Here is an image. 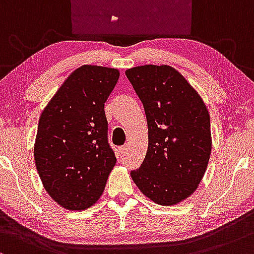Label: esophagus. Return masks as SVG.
I'll return each instance as SVG.
<instances>
[{
  "instance_id": "34e87169",
  "label": "esophagus",
  "mask_w": 254,
  "mask_h": 254,
  "mask_svg": "<svg viewBox=\"0 0 254 254\" xmlns=\"http://www.w3.org/2000/svg\"><path fill=\"white\" fill-rule=\"evenodd\" d=\"M126 151H127V145H125V146H121L119 149L120 155H125V153H126Z\"/></svg>"
}]
</instances>
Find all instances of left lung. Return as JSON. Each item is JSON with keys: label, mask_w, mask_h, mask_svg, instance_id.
<instances>
[{"label": "left lung", "mask_w": 254, "mask_h": 254, "mask_svg": "<svg viewBox=\"0 0 254 254\" xmlns=\"http://www.w3.org/2000/svg\"><path fill=\"white\" fill-rule=\"evenodd\" d=\"M126 75L144 105L149 133L144 162L130 176L153 203H181L198 189L211 155L206 105L172 65H138Z\"/></svg>", "instance_id": "8db88e82"}]
</instances>
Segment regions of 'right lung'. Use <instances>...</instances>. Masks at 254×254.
I'll use <instances>...</instances> for the list:
<instances>
[{"label":"right lung","mask_w":254,"mask_h":254,"mask_svg":"<svg viewBox=\"0 0 254 254\" xmlns=\"http://www.w3.org/2000/svg\"><path fill=\"white\" fill-rule=\"evenodd\" d=\"M116 68H76L43 109L33 146L43 186L60 206L82 211L103 194L116 157L108 144L104 103Z\"/></svg>","instance_id":"1"}]
</instances>
